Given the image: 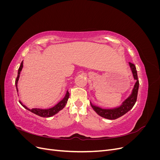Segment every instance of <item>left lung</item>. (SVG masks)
Segmentation results:
<instances>
[{
  "mask_svg": "<svg viewBox=\"0 0 160 160\" xmlns=\"http://www.w3.org/2000/svg\"><path fill=\"white\" fill-rule=\"evenodd\" d=\"M129 66L132 69V73L134 77V79L136 80V83H135L134 85V88L133 89L132 93L129 98L125 100L124 102H123L122 105L119 106V108H114V109H101L99 107H97L93 105H92L91 103V105L92 108L95 112L99 115L101 117L104 118L108 119H118L120 117H122V115L128 113L129 110L132 109L133 105H135V102L137 101V97H138V88H139V80L137 74V71L135 66L132 63V62H129Z\"/></svg>",
  "mask_w": 160,
  "mask_h": 160,
  "instance_id": "obj_1",
  "label": "left lung"
}]
</instances>
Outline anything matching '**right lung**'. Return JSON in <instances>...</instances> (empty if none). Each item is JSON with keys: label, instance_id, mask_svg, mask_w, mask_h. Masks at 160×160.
<instances>
[{"label": "right lung", "instance_id": "obj_1", "mask_svg": "<svg viewBox=\"0 0 160 160\" xmlns=\"http://www.w3.org/2000/svg\"><path fill=\"white\" fill-rule=\"evenodd\" d=\"M22 67H23V61L21 62V65H20V67H19L18 71V75L17 77V79H16V81H15V85H16V88H17V91H18L17 83H18V78H19V75H20L21 71L22 69ZM69 98V91H67V93H66V95L65 96V98L62 99L59 103L57 104L53 108H51L50 109H37V108H34V109H28L25 105H22L21 101H19V102H20V103L23 106L24 108L27 109V110L30 111L31 112L35 113V114H36L38 116H40V117L49 118V117H51V116L55 115L56 113L59 112V111H61V109H63L64 107L65 106V105H66V103H67V100H68Z\"/></svg>", "mask_w": 160, "mask_h": 160}]
</instances>
